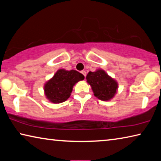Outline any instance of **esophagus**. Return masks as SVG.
Masks as SVG:
<instances>
[{"mask_svg": "<svg viewBox=\"0 0 161 161\" xmlns=\"http://www.w3.org/2000/svg\"><path fill=\"white\" fill-rule=\"evenodd\" d=\"M81 74H82L84 76V77H86V72H85V71H81Z\"/></svg>", "mask_w": 161, "mask_h": 161, "instance_id": "1", "label": "esophagus"}]
</instances>
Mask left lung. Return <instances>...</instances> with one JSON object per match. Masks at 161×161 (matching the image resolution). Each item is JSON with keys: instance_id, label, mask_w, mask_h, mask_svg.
Here are the masks:
<instances>
[{"instance_id": "obj_1", "label": "left lung", "mask_w": 161, "mask_h": 161, "mask_svg": "<svg viewBox=\"0 0 161 161\" xmlns=\"http://www.w3.org/2000/svg\"><path fill=\"white\" fill-rule=\"evenodd\" d=\"M86 79L94 95L100 100L109 101L116 94L118 83L104 70L99 69L95 72H89Z\"/></svg>"}]
</instances>
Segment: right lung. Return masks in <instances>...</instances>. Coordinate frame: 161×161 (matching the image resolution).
<instances>
[{
  "label": "right lung",
  "instance_id": "1",
  "mask_svg": "<svg viewBox=\"0 0 161 161\" xmlns=\"http://www.w3.org/2000/svg\"><path fill=\"white\" fill-rule=\"evenodd\" d=\"M84 75L77 71L59 69L44 85L46 98L54 103H62L70 97L73 86L83 80Z\"/></svg>",
  "mask_w": 161,
  "mask_h": 161
}]
</instances>
